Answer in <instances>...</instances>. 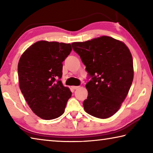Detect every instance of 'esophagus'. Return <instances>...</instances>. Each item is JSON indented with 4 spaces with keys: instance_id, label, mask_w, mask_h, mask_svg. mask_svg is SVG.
<instances>
[{
    "instance_id": "esophagus-1",
    "label": "esophagus",
    "mask_w": 153,
    "mask_h": 153,
    "mask_svg": "<svg viewBox=\"0 0 153 153\" xmlns=\"http://www.w3.org/2000/svg\"><path fill=\"white\" fill-rule=\"evenodd\" d=\"M79 88V86H72V88L74 89V90Z\"/></svg>"
}]
</instances>
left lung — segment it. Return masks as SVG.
<instances>
[{
	"mask_svg": "<svg viewBox=\"0 0 153 153\" xmlns=\"http://www.w3.org/2000/svg\"><path fill=\"white\" fill-rule=\"evenodd\" d=\"M92 79L83 102L89 115L107 119L117 113L128 94L134 78L133 59L120 40L107 36L71 44Z\"/></svg>",
	"mask_w": 153,
	"mask_h": 153,
	"instance_id": "obj_1",
	"label": "left lung"
}]
</instances>
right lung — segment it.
<instances>
[{
	"label": "right lung",
	"mask_w": 153,
	"mask_h": 153,
	"mask_svg": "<svg viewBox=\"0 0 153 153\" xmlns=\"http://www.w3.org/2000/svg\"><path fill=\"white\" fill-rule=\"evenodd\" d=\"M70 44L40 40L25 51L18 63L21 91L31 109L45 120L62 115L71 92L60 80Z\"/></svg>",
	"instance_id": "1"
}]
</instances>
